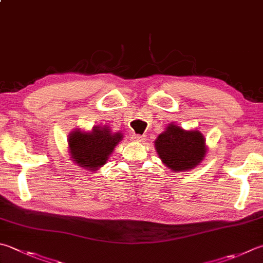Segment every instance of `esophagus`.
<instances>
[{
  "mask_svg": "<svg viewBox=\"0 0 263 263\" xmlns=\"http://www.w3.org/2000/svg\"><path fill=\"white\" fill-rule=\"evenodd\" d=\"M132 140L134 142L141 143V142H144L145 141V136L144 135H137V134H134V135L132 136Z\"/></svg>",
  "mask_w": 263,
  "mask_h": 263,
  "instance_id": "esophagus-1",
  "label": "esophagus"
}]
</instances>
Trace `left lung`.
Instances as JSON below:
<instances>
[{
  "label": "left lung",
  "mask_w": 263,
  "mask_h": 263,
  "mask_svg": "<svg viewBox=\"0 0 263 263\" xmlns=\"http://www.w3.org/2000/svg\"><path fill=\"white\" fill-rule=\"evenodd\" d=\"M155 147L163 165L173 172L193 170L207 152L205 137L199 130H185L176 123H170L157 137Z\"/></svg>",
  "instance_id": "obj_1"
}]
</instances>
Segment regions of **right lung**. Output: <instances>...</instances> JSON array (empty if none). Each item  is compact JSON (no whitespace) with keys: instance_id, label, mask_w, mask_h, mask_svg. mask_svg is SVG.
I'll use <instances>...</instances> for the list:
<instances>
[{"instance_id":"1","label":"right lung","mask_w":263,"mask_h":263,"mask_svg":"<svg viewBox=\"0 0 263 263\" xmlns=\"http://www.w3.org/2000/svg\"><path fill=\"white\" fill-rule=\"evenodd\" d=\"M122 138L121 132L113 133L106 125L93 126L89 132L76 128L67 140L71 160L83 170L96 173L105 165Z\"/></svg>"}]
</instances>
